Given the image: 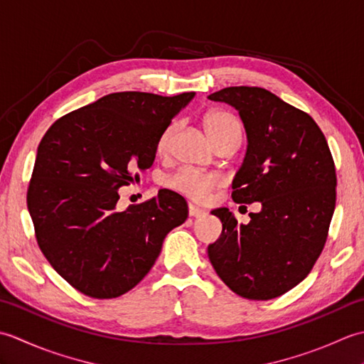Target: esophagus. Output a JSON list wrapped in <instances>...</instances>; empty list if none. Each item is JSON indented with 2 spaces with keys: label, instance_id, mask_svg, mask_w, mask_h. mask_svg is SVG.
I'll use <instances>...</instances> for the list:
<instances>
[{
  "label": "esophagus",
  "instance_id": "obj_1",
  "mask_svg": "<svg viewBox=\"0 0 364 364\" xmlns=\"http://www.w3.org/2000/svg\"><path fill=\"white\" fill-rule=\"evenodd\" d=\"M205 214H206V211L202 210V208H198L196 205H189V215H191V218H203Z\"/></svg>",
  "mask_w": 364,
  "mask_h": 364
}]
</instances>
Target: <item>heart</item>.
I'll return each instance as SVG.
<instances>
[{"instance_id": "1", "label": "heart", "mask_w": 364, "mask_h": 364, "mask_svg": "<svg viewBox=\"0 0 364 364\" xmlns=\"http://www.w3.org/2000/svg\"><path fill=\"white\" fill-rule=\"evenodd\" d=\"M203 125L213 144L228 134H242V123L231 112L222 109L208 112L203 119ZM175 133L176 123H170V125L161 131L156 141V151L159 154H166L168 151ZM168 184L170 188L181 192V194L202 202V200L210 197L211 192L219 186L220 180L215 175L196 172V170L191 168H180L168 178Z\"/></svg>"}]
</instances>
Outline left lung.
<instances>
[{"instance_id": "1", "label": "left lung", "mask_w": 364, "mask_h": 364, "mask_svg": "<svg viewBox=\"0 0 364 364\" xmlns=\"http://www.w3.org/2000/svg\"><path fill=\"white\" fill-rule=\"evenodd\" d=\"M233 106L247 151L233 180L236 203H261L249 223L228 208L211 214L222 233L208 245L215 272L237 296L269 300L310 274L336 203V172L326 136L306 112L261 87H225L208 97Z\"/></svg>"}]
</instances>
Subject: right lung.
Listing matches in <instances>:
<instances>
[{"label": "right lung", "mask_w": 364, "mask_h": 364, "mask_svg": "<svg viewBox=\"0 0 364 364\" xmlns=\"http://www.w3.org/2000/svg\"><path fill=\"white\" fill-rule=\"evenodd\" d=\"M196 92H117L54 122L38 144L28 188L37 244L75 289L114 299L150 272L170 230L188 219L181 196L119 213V189L151 167L156 141Z\"/></svg>", "instance_id": "1"}]
</instances>
